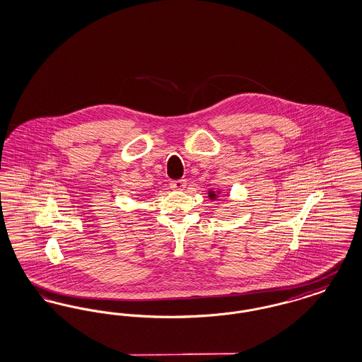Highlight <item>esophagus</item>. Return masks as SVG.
<instances>
[{
	"instance_id": "obj_1",
	"label": "esophagus",
	"mask_w": 362,
	"mask_h": 362,
	"mask_svg": "<svg viewBox=\"0 0 362 362\" xmlns=\"http://www.w3.org/2000/svg\"><path fill=\"white\" fill-rule=\"evenodd\" d=\"M170 186H171V189H183L186 186H187V182L185 180V179H179V180H173L171 183H170Z\"/></svg>"
}]
</instances>
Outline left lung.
<instances>
[{
  "mask_svg": "<svg viewBox=\"0 0 362 362\" xmlns=\"http://www.w3.org/2000/svg\"><path fill=\"white\" fill-rule=\"evenodd\" d=\"M218 194H220V192H214L213 189H210V191H209V198H210L211 201H216V199L218 198Z\"/></svg>",
  "mask_w": 362,
  "mask_h": 362,
  "instance_id": "left-lung-1",
  "label": "left lung"
}]
</instances>
